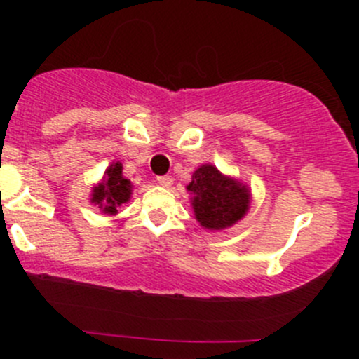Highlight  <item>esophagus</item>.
I'll return each mask as SVG.
<instances>
[{
	"mask_svg": "<svg viewBox=\"0 0 359 359\" xmlns=\"http://www.w3.org/2000/svg\"><path fill=\"white\" fill-rule=\"evenodd\" d=\"M156 182H158L162 187L165 189H170L172 184H174V180H172V177L168 175H162V177H156Z\"/></svg>",
	"mask_w": 359,
	"mask_h": 359,
	"instance_id": "1",
	"label": "esophagus"
}]
</instances>
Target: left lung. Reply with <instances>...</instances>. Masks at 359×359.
Wrapping results in <instances>:
<instances>
[{"instance_id":"8db88e82","label":"left lung","mask_w":359,"mask_h":359,"mask_svg":"<svg viewBox=\"0 0 359 359\" xmlns=\"http://www.w3.org/2000/svg\"><path fill=\"white\" fill-rule=\"evenodd\" d=\"M187 192L196 219L204 229L221 231L245 217L251 205V191L241 180L221 174L212 163H204L192 174Z\"/></svg>"}]
</instances>
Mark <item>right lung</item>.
<instances>
[{
	"mask_svg": "<svg viewBox=\"0 0 359 359\" xmlns=\"http://www.w3.org/2000/svg\"><path fill=\"white\" fill-rule=\"evenodd\" d=\"M133 194V184L123 177L121 162H113L102 179L90 191V204L97 205L106 216H116L119 205L126 204Z\"/></svg>",
	"mask_w": 359,
	"mask_h": 359,
	"instance_id": "1",
	"label": "right lung"
}]
</instances>
